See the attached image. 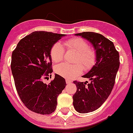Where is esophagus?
<instances>
[{
	"label": "esophagus",
	"instance_id": "34e87169",
	"mask_svg": "<svg viewBox=\"0 0 133 133\" xmlns=\"http://www.w3.org/2000/svg\"><path fill=\"white\" fill-rule=\"evenodd\" d=\"M65 82H66L67 84H70V83L72 82L70 80H69V79H66V80H65Z\"/></svg>",
	"mask_w": 133,
	"mask_h": 133
}]
</instances>
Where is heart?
Segmentation results:
<instances>
[{
    "mask_svg": "<svg viewBox=\"0 0 133 133\" xmlns=\"http://www.w3.org/2000/svg\"><path fill=\"white\" fill-rule=\"evenodd\" d=\"M68 49L75 51L77 53L74 63L75 64L61 63L55 68V72L58 75L67 79H72L78 76L85 70H89L95 65L97 54L94 49L90 47L89 42L82 37H74L64 42ZM50 55L54 62L58 63L63 60L65 49L60 42H56L50 51Z\"/></svg>",
    "mask_w": 133,
    "mask_h": 133,
    "instance_id": "heart-1",
    "label": "heart"
}]
</instances>
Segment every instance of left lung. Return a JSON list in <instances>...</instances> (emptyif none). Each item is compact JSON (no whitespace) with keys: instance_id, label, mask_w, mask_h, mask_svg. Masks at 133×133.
<instances>
[{"instance_id":"1","label":"left lung","mask_w":133,"mask_h":133,"mask_svg":"<svg viewBox=\"0 0 133 133\" xmlns=\"http://www.w3.org/2000/svg\"><path fill=\"white\" fill-rule=\"evenodd\" d=\"M93 44L97 54L96 63L83 77L91 82L74 81L77 91L72 96L73 105L79 113H89L98 109L111 94L115 84L120 61L119 54L114 43L103 35L94 32L77 33Z\"/></svg>"}]
</instances>
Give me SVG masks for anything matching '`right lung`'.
I'll list each match as a JSON object with an SVG mask.
<instances>
[{
	"label": "right lung",
	"instance_id": "right-lung-1",
	"mask_svg": "<svg viewBox=\"0 0 133 133\" xmlns=\"http://www.w3.org/2000/svg\"><path fill=\"white\" fill-rule=\"evenodd\" d=\"M62 36L35 31L22 38L12 51L11 70L17 94L24 105L37 114L55 111L58 96L66 86L64 78L57 74L49 84L42 82L51 76V49Z\"/></svg>",
	"mask_w": 133,
	"mask_h": 133
}]
</instances>
